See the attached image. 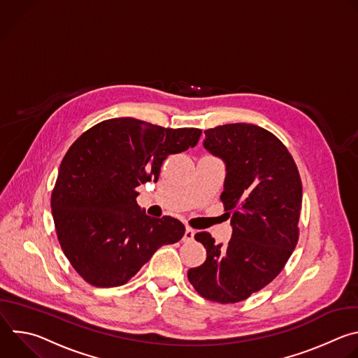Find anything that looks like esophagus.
<instances>
[{
    "label": "esophagus",
    "instance_id": "1",
    "mask_svg": "<svg viewBox=\"0 0 358 358\" xmlns=\"http://www.w3.org/2000/svg\"><path fill=\"white\" fill-rule=\"evenodd\" d=\"M194 239V229L191 227H185V234H184V238L182 241L184 242H189Z\"/></svg>",
    "mask_w": 358,
    "mask_h": 358
}]
</instances>
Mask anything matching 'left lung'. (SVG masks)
I'll return each instance as SVG.
<instances>
[{
    "instance_id": "obj_1",
    "label": "left lung",
    "mask_w": 358,
    "mask_h": 358,
    "mask_svg": "<svg viewBox=\"0 0 358 358\" xmlns=\"http://www.w3.org/2000/svg\"><path fill=\"white\" fill-rule=\"evenodd\" d=\"M203 133V147L227 166L221 201L232 238L222 246L208 232L195 234L207 259L188 271V280L211 301L238 303L269 285L296 248L301 180L286 145L259 126L232 123Z\"/></svg>"
}]
</instances>
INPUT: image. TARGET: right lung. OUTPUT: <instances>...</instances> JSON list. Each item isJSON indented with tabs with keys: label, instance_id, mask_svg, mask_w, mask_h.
I'll list each match as a JSON object with an SVG mask.
<instances>
[{
	"label": "right lung",
	"instance_id": "right-lung-1",
	"mask_svg": "<svg viewBox=\"0 0 358 358\" xmlns=\"http://www.w3.org/2000/svg\"><path fill=\"white\" fill-rule=\"evenodd\" d=\"M199 129H166L133 117L103 120L66 151L50 195L58 241L89 285L127 283L160 246L178 242L185 227L151 218L136 188L157 181L163 162L194 147Z\"/></svg>",
	"mask_w": 358,
	"mask_h": 358
}]
</instances>
